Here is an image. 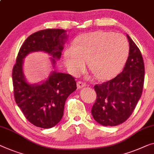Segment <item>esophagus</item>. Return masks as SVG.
I'll return each instance as SVG.
<instances>
[{"label": "esophagus", "mask_w": 154, "mask_h": 154, "mask_svg": "<svg viewBox=\"0 0 154 154\" xmlns=\"http://www.w3.org/2000/svg\"><path fill=\"white\" fill-rule=\"evenodd\" d=\"M85 86H86V83L85 82L79 81L77 82V87L79 89L82 88H83V87H85Z\"/></svg>", "instance_id": "34e87169"}]
</instances>
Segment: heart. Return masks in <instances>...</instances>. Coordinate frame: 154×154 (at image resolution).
Wrapping results in <instances>:
<instances>
[{
    "instance_id": "obj_1",
    "label": "heart",
    "mask_w": 154,
    "mask_h": 154,
    "mask_svg": "<svg viewBox=\"0 0 154 154\" xmlns=\"http://www.w3.org/2000/svg\"><path fill=\"white\" fill-rule=\"evenodd\" d=\"M129 44L124 35L110 31H95L79 36L74 45L64 53V62L69 72L78 75L89 68L97 79L108 81L115 78L125 65Z\"/></svg>"
}]
</instances>
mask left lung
Here are the masks:
<instances>
[{
	"label": "left lung",
	"mask_w": 154,
	"mask_h": 154,
	"mask_svg": "<svg viewBox=\"0 0 154 154\" xmlns=\"http://www.w3.org/2000/svg\"><path fill=\"white\" fill-rule=\"evenodd\" d=\"M129 55L123 71L110 81L97 84V99L92 114L98 123L115 126L128 119L141 97L144 81V64L139 48L127 35Z\"/></svg>",
	"instance_id": "8db88e82"
}]
</instances>
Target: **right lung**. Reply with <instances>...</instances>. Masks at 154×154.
<instances>
[{
  "label": "right lung",
  "mask_w": 154,
  "mask_h": 154,
  "mask_svg": "<svg viewBox=\"0 0 154 154\" xmlns=\"http://www.w3.org/2000/svg\"><path fill=\"white\" fill-rule=\"evenodd\" d=\"M65 32L63 29H46L30 35L19 49L12 69L15 101L26 119L42 128L59 123L66 99L76 90V82L70 74L54 71L42 84H28L23 76V59L31 52L44 51L52 56L55 65L54 58H60L63 50Z\"/></svg>",
  "instance_id": "right-lung-1"
}]
</instances>
